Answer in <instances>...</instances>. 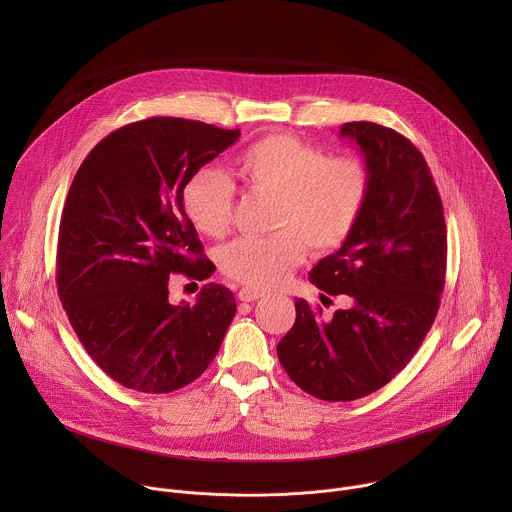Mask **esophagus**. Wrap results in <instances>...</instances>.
<instances>
[{
	"instance_id": "34e87169",
	"label": "esophagus",
	"mask_w": 512,
	"mask_h": 512,
	"mask_svg": "<svg viewBox=\"0 0 512 512\" xmlns=\"http://www.w3.org/2000/svg\"><path fill=\"white\" fill-rule=\"evenodd\" d=\"M263 296V291H259V289H255V287H243L241 291H239V300L241 302H255V300H259Z\"/></svg>"
}]
</instances>
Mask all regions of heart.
<instances>
[{
    "mask_svg": "<svg viewBox=\"0 0 512 512\" xmlns=\"http://www.w3.org/2000/svg\"><path fill=\"white\" fill-rule=\"evenodd\" d=\"M239 174L251 192L275 198L265 239L241 237L218 251V267L251 287L281 283L310 251L340 249L354 233L373 190V168L362 156H336L294 135L275 133L247 148ZM192 227L223 237L233 221V184L214 168L196 170L182 192Z\"/></svg>",
    "mask_w": 512,
    "mask_h": 512,
    "instance_id": "b5f03b06",
    "label": "heart"
}]
</instances>
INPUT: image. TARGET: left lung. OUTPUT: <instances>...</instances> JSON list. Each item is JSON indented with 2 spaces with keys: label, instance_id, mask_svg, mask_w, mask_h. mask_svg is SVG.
<instances>
[{
  "label": "left lung",
  "instance_id": "left-lung-1",
  "mask_svg": "<svg viewBox=\"0 0 512 512\" xmlns=\"http://www.w3.org/2000/svg\"><path fill=\"white\" fill-rule=\"evenodd\" d=\"M340 137L371 164L373 190L350 239L310 281L350 308L320 320L298 298L296 324L277 344L289 379L322 401L367 397L405 369L440 308L448 257L442 198L415 145L371 121L344 123Z\"/></svg>",
  "mask_w": 512,
  "mask_h": 512
}]
</instances>
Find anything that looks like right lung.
<instances>
[{
  "instance_id": "1",
  "label": "right lung",
  "mask_w": 512,
  "mask_h": 512,
  "mask_svg": "<svg viewBox=\"0 0 512 512\" xmlns=\"http://www.w3.org/2000/svg\"><path fill=\"white\" fill-rule=\"evenodd\" d=\"M239 135L180 117L135 121L101 139L70 184L58 231V296L89 356L127 389L190 385L235 318L229 287L206 283L194 306H174L168 281L172 273H214L182 192Z\"/></svg>"
}]
</instances>
